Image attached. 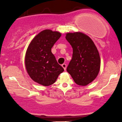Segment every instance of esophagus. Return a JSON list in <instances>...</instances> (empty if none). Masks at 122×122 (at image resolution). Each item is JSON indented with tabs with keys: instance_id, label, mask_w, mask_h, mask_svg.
Wrapping results in <instances>:
<instances>
[{
	"instance_id": "obj_1",
	"label": "esophagus",
	"mask_w": 122,
	"mask_h": 122,
	"mask_svg": "<svg viewBox=\"0 0 122 122\" xmlns=\"http://www.w3.org/2000/svg\"><path fill=\"white\" fill-rule=\"evenodd\" d=\"M62 67H63V68L65 70H66V68H67V64H65V63L62 64Z\"/></svg>"
}]
</instances>
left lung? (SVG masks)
Returning a JSON list of instances; mask_svg holds the SVG:
<instances>
[{"label": "left lung", "instance_id": "obj_1", "mask_svg": "<svg viewBox=\"0 0 122 122\" xmlns=\"http://www.w3.org/2000/svg\"><path fill=\"white\" fill-rule=\"evenodd\" d=\"M66 38L73 50L67 72L76 84L87 86L96 78L99 72V51L92 39L83 33H67Z\"/></svg>", "mask_w": 122, "mask_h": 122}]
</instances>
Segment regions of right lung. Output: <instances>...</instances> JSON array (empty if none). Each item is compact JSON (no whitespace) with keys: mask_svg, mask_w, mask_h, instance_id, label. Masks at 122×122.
<instances>
[{"mask_svg":"<svg viewBox=\"0 0 122 122\" xmlns=\"http://www.w3.org/2000/svg\"><path fill=\"white\" fill-rule=\"evenodd\" d=\"M61 33L45 29L32 40L26 50L25 67L30 78L38 84L49 86L54 84L59 75L64 71L51 52Z\"/></svg>","mask_w":122,"mask_h":122,"instance_id":"add662e5","label":"right lung"}]
</instances>
